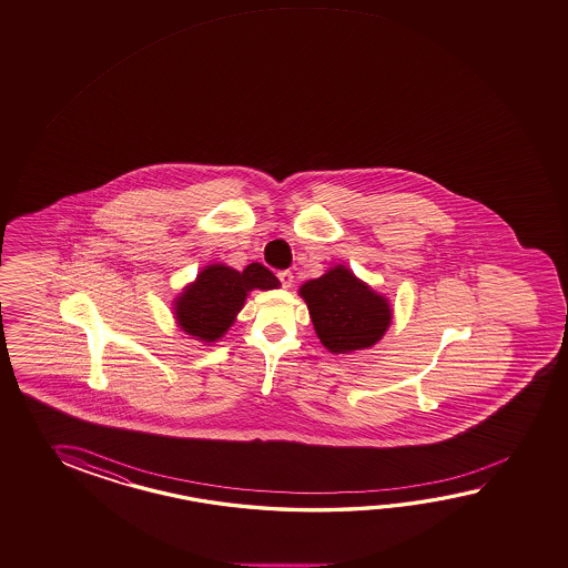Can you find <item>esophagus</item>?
<instances>
[{
    "instance_id": "34e87169",
    "label": "esophagus",
    "mask_w": 568,
    "mask_h": 568,
    "mask_svg": "<svg viewBox=\"0 0 568 568\" xmlns=\"http://www.w3.org/2000/svg\"><path fill=\"white\" fill-rule=\"evenodd\" d=\"M278 278L284 288H290V286H292V282H294V276H292V272H290V270H280Z\"/></svg>"
}]
</instances>
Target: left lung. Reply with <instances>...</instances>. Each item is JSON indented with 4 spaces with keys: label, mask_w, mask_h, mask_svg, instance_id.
Returning a JSON list of instances; mask_svg holds the SVG:
<instances>
[{
    "label": "left lung",
    "mask_w": 568,
    "mask_h": 568,
    "mask_svg": "<svg viewBox=\"0 0 568 568\" xmlns=\"http://www.w3.org/2000/svg\"><path fill=\"white\" fill-rule=\"evenodd\" d=\"M316 334L331 353H353L375 345L390 323L383 296L336 266L301 288Z\"/></svg>",
    "instance_id": "8db88e82"
}]
</instances>
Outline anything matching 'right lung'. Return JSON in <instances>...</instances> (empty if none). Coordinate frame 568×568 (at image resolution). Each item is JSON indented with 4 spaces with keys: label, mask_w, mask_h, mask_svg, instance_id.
Segmentation results:
<instances>
[{
    "label": "right lung",
    "mask_w": 568,
    "mask_h": 568,
    "mask_svg": "<svg viewBox=\"0 0 568 568\" xmlns=\"http://www.w3.org/2000/svg\"><path fill=\"white\" fill-rule=\"evenodd\" d=\"M278 286L280 280L257 262L245 266L244 272L215 264L205 267L190 288L179 296L175 314L185 333L213 343L232 326L250 290Z\"/></svg>",
    "instance_id": "add662e5"
}]
</instances>
